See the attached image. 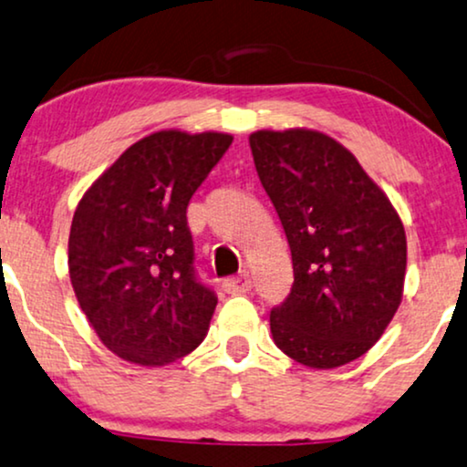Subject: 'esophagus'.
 Instances as JSON below:
<instances>
[{"mask_svg": "<svg viewBox=\"0 0 467 467\" xmlns=\"http://www.w3.org/2000/svg\"><path fill=\"white\" fill-rule=\"evenodd\" d=\"M222 288L230 295H239V293H247L252 288V277H250V271H241L239 275L234 277H226V280L222 282Z\"/></svg>", "mask_w": 467, "mask_h": 467, "instance_id": "esophagus-1", "label": "esophagus"}]
</instances>
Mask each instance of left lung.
I'll return each instance as SVG.
<instances>
[{
  "mask_svg": "<svg viewBox=\"0 0 467 467\" xmlns=\"http://www.w3.org/2000/svg\"><path fill=\"white\" fill-rule=\"evenodd\" d=\"M250 149L293 256V286L269 315L277 349L312 368L364 356L403 297L397 211L345 146L318 131H256Z\"/></svg>",
  "mask_w": 467,
  "mask_h": 467,
  "instance_id": "left-lung-1",
  "label": "left lung"
}]
</instances>
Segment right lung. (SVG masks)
I'll return each instance as SVG.
<instances>
[{"instance_id": "1", "label": "right lung", "mask_w": 467, "mask_h": 467, "mask_svg": "<svg viewBox=\"0 0 467 467\" xmlns=\"http://www.w3.org/2000/svg\"><path fill=\"white\" fill-rule=\"evenodd\" d=\"M233 135L159 131L81 198L68 237L77 302L109 351L163 366L202 342L217 295L193 267L187 204Z\"/></svg>"}]
</instances>
